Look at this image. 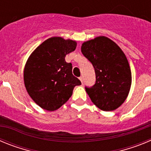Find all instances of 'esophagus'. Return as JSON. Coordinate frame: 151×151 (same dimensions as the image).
Here are the masks:
<instances>
[{
  "mask_svg": "<svg viewBox=\"0 0 151 151\" xmlns=\"http://www.w3.org/2000/svg\"><path fill=\"white\" fill-rule=\"evenodd\" d=\"M79 79H80V81L82 82V83H83V78H82V76H80Z\"/></svg>",
  "mask_w": 151,
  "mask_h": 151,
  "instance_id": "1",
  "label": "esophagus"
}]
</instances>
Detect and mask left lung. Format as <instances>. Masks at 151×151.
Returning <instances> with one entry per match:
<instances>
[{"label": "left lung", "mask_w": 151, "mask_h": 151, "mask_svg": "<svg viewBox=\"0 0 151 151\" xmlns=\"http://www.w3.org/2000/svg\"><path fill=\"white\" fill-rule=\"evenodd\" d=\"M81 50L95 72V84L85 87L92 102L104 111L119 107L127 98L132 85L130 66L123 51L105 36L85 41Z\"/></svg>", "instance_id": "8db88e82"}]
</instances>
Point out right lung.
<instances>
[{
    "instance_id": "obj_1",
    "label": "right lung",
    "mask_w": 151,
    "mask_h": 151,
    "mask_svg": "<svg viewBox=\"0 0 151 151\" xmlns=\"http://www.w3.org/2000/svg\"><path fill=\"white\" fill-rule=\"evenodd\" d=\"M76 41L61 37L47 39L32 53L24 69V83L32 99L44 110L59 109L81 85L65 57L76 48Z\"/></svg>"
}]
</instances>
